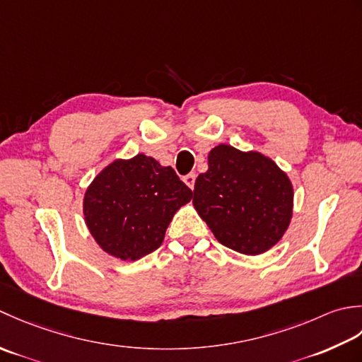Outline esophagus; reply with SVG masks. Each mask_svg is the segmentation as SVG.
<instances>
[{"instance_id": "34e87169", "label": "esophagus", "mask_w": 362, "mask_h": 362, "mask_svg": "<svg viewBox=\"0 0 362 362\" xmlns=\"http://www.w3.org/2000/svg\"><path fill=\"white\" fill-rule=\"evenodd\" d=\"M195 178H197L195 173H189V175L184 176L182 180H184V182H186L190 189H194V186H195Z\"/></svg>"}]
</instances>
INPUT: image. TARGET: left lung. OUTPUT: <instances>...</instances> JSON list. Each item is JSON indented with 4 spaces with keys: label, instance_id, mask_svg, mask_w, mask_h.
I'll return each mask as SVG.
<instances>
[{
    "label": "left lung",
    "instance_id": "left-lung-1",
    "mask_svg": "<svg viewBox=\"0 0 362 362\" xmlns=\"http://www.w3.org/2000/svg\"><path fill=\"white\" fill-rule=\"evenodd\" d=\"M208 172L195 181L194 206L222 245L261 255L283 238L291 223L293 189L274 160L256 151L218 145Z\"/></svg>",
    "mask_w": 362,
    "mask_h": 362
}]
</instances>
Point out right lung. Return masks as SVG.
Wrapping results in <instances>:
<instances>
[{
	"instance_id": "1",
	"label": "right lung",
	"mask_w": 362,
	"mask_h": 362,
	"mask_svg": "<svg viewBox=\"0 0 362 362\" xmlns=\"http://www.w3.org/2000/svg\"><path fill=\"white\" fill-rule=\"evenodd\" d=\"M192 190L172 167L137 154L114 160L88 186L84 217L106 253L136 261L160 247L175 212L190 202Z\"/></svg>"
}]
</instances>
